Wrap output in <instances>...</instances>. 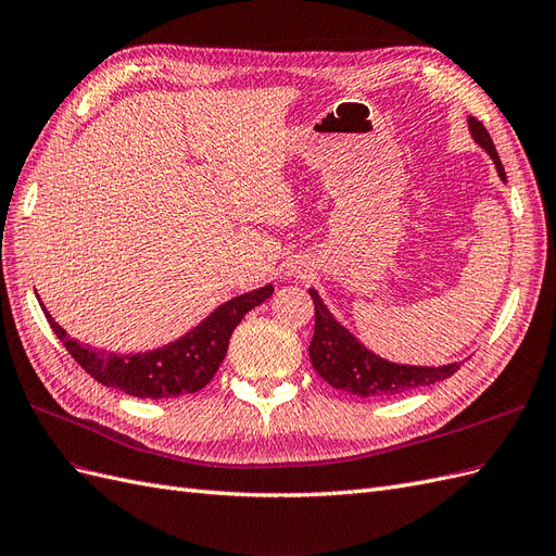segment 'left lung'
I'll use <instances>...</instances> for the list:
<instances>
[{"label":"left lung","mask_w":556,"mask_h":556,"mask_svg":"<svg viewBox=\"0 0 556 556\" xmlns=\"http://www.w3.org/2000/svg\"><path fill=\"white\" fill-rule=\"evenodd\" d=\"M468 130L475 144L482 147L494 161L498 177L505 184L501 157L484 125L468 116ZM309 295L314 300V338L309 344V358L314 370L330 387L358 395V399H391V395L447 379L462 366V361L447 363V366H407V363L382 358L332 316L319 291L309 289Z\"/></svg>","instance_id":"1"}]
</instances>
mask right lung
I'll use <instances>...</instances> for the list:
<instances>
[{
    "label": "right lung",
    "mask_w": 556,
    "mask_h": 556,
    "mask_svg": "<svg viewBox=\"0 0 556 556\" xmlns=\"http://www.w3.org/2000/svg\"><path fill=\"white\" fill-rule=\"evenodd\" d=\"M273 291V283H265L256 291L235 295L224 305H218L210 316H204L195 328L184 332L181 338L155 346L151 352L137 354L102 352V349L81 344L67 336V330L53 319L43 303L39 305L60 342L67 346L72 358L92 379H98L104 387L135 395V399L165 401L184 393H195L210 384V379L226 358L235 326L244 319L247 312L265 303Z\"/></svg>",
    "instance_id": "add662e5"
}]
</instances>
